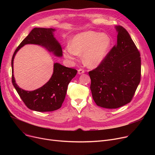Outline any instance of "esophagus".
<instances>
[{"label": "esophagus", "mask_w": 155, "mask_h": 155, "mask_svg": "<svg viewBox=\"0 0 155 155\" xmlns=\"http://www.w3.org/2000/svg\"><path fill=\"white\" fill-rule=\"evenodd\" d=\"M85 73V70H83V69H79L78 70V73L79 75H81V74H82V73Z\"/></svg>", "instance_id": "34e87169"}]
</instances>
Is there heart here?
Returning <instances> with one entry per match:
<instances>
[{
    "instance_id": "obj_1",
    "label": "heart",
    "mask_w": 155,
    "mask_h": 155,
    "mask_svg": "<svg viewBox=\"0 0 155 155\" xmlns=\"http://www.w3.org/2000/svg\"><path fill=\"white\" fill-rule=\"evenodd\" d=\"M111 44L109 35L95 31H86L75 35L70 46L64 49L67 58L75 60L78 54H83V62L89 68H95L106 57Z\"/></svg>"
}]
</instances>
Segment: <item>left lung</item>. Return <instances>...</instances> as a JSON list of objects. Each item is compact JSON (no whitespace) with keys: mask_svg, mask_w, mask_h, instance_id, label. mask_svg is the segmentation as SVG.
<instances>
[{"mask_svg":"<svg viewBox=\"0 0 155 155\" xmlns=\"http://www.w3.org/2000/svg\"><path fill=\"white\" fill-rule=\"evenodd\" d=\"M117 44L95 69L89 71L95 104L116 109L131 101L141 80V57L128 32L115 27Z\"/></svg>","mask_w":155,"mask_h":155,"instance_id":"1","label":"left lung"}]
</instances>
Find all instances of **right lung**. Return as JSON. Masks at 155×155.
<instances>
[{
    "label": "right lung",
    "mask_w": 155,
    "mask_h": 155,
    "mask_svg": "<svg viewBox=\"0 0 155 155\" xmlns=\"http://www.w3.org/2000/svg\"><path fill=\"white\" fill-rule=\"evenodd\" d=\"M54 31L55 29L52 28H34L20 43L12 58V84L24 103L32 110L50 112L60 109L66 96L68 85L77 73L75 69L63 66L58 63H54L51 77L46 84L36 90L24 91L15 83L13 74L14 59L16 53L25 45H40L46 48L50 52H52L56 56H63L61 46L54 37Z\"/></svg>",
    "instance_id": "1"
}]
</instances>
